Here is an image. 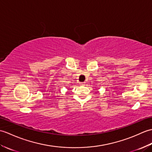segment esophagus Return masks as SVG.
<instances>
[{"label": "esophagus", "mask_w": 152, "mask_h": 152, "mask_svg": "<svg viewBox=\"0 0 152 152\" xmlns=\"http://www.w3.org/2000/svg\"><path fill=\"white\" fill-rule=\"evenodd\" d=\"M85 82H81V83H80V84H81V85H82V86H83V85H85Z\"/></svg>", "instance_id": "esophagus-1"}]
</instances>
